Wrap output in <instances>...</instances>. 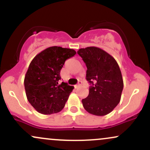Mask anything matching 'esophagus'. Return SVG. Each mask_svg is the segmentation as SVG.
Masks as SVG:
<instances>
[{
  "mask_svg": "<svg viewBox=\"0 0 150 150\" xmlns=\"http://www.w3.org/2000/svg\"><path fill=\"white\" fill-rule=\"evenodd\" d=\"M81 85H82V82H81V81H79L78 83H77V85L75 86V87H80Z\"/></svg>",
  "mask_w": 150,
  "mask_h": 150,
  "instance_id": "obj_1",
  "label": "esophagus"
}]
</instances>
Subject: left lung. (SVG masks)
I'll return each instance as SVG.
<instances>
[{"label":"left lung","mask_w":150,"mask_h":150,"mask_svg":"<svg viewBox=\"0 0 150 150\" xmlns=\"http://www.w3.org/2000/svg\"><path fill=\"white\" fill-rule=\"evenodd\" d=\"M87 66L86 80L90 83L89 95L82 100L87 112L107 115L120 101L123 89L122 74L113 56L104 50L89 46L77 51Z\"/></svg>","instance_id":"obj_1"}]
</instances>
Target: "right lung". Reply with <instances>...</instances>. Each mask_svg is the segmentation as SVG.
I'll return each instance as SVG.
<instances>
[{
    "mask_svg": "<svg viewBox=\"0 0 150 150\" xmlns=\"http://www.w3.org/2000/svg\"><path fill=\"white\" fill-rule=\"evenodd\" d=\"M76 54L71 49L51 46L33 58L26 73L24 84L27 100L39 113L49 115L64 108L74 88L59 84L65 61Z\"/></svg>",
    "mask_w": 150,
    "mask_h": 150,
    "instance_id": "1",
    "label": "right lung"
}]
</instances>
